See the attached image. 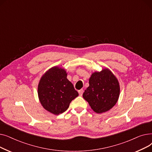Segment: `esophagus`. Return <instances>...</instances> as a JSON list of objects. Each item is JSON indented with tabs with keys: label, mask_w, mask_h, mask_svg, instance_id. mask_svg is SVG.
Masks as SVG:
<instances>
[{
	"label": "esophagus",
	"mask_w": 152,
	"mask_h": 152,
	"mask_svg": "<svg viewBox=\"0 0 152 152\" xmlns=\"http://www.w3.org/2000/svg\"><path fill=\"white\" fill-rule=\"evenodd\" d=\"M78 92H79V95H80V96H82V95H83V94L84 92V91H83V89H81V90H79L78 91Z\"/></svg>",
	"instance_id": "obj_1"
}]
</instances>
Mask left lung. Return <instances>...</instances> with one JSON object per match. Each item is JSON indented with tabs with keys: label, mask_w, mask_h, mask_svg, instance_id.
Returning <instances> with one entry per match:
<instances>
[{
	"label": "left lung",
	"mask_w": 152,
	"mask_h": 152,
	"mask_svg": "<svg viewBox=\"0 0 152 152\" xmlns=\"http://www.w3.org/2000/svg\"><path fill=\"white\" fill-rule=\"evenodd\" d=\"M89 83L83 96L95 113L107 112L116 105L120 94V86L110 69L105 68L100 71H94Z\"/></svg>",
	"instance_id": "left-lung-1"
}]
</instances>
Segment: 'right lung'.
Wrapping results in <instances>:
<instances>
[{"mask_svg": "<svg viewBox=\"0 0 152 152\" xmlns=\"http://www.w3.org/2000/svg\"><path fill=\"white\" fill-rule=\"evenodd\" d=\"M39 100L47 111L55 115L63 113L79 94L67 79L65 69L55 66L42 76L37 86Z\"/></svg>", "mask_w": 152, "mask_h": 152, "instance_id": "add662e5", "label": "right lung"}]
</instances>
